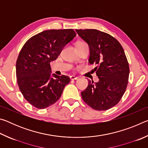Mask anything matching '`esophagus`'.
<instances>
[{"label":"esophagus","mask_w":148,"mask_h":148,"mask_svg":"<svg viewBox=\"0 0 148 148\" xmlns=\"http://www.w3.org/2000/svg\"><path fill=\"white\" fill-rule=\"evenodd\" d=\"M70 78H71V80H76L77 79V77L75 76H71V77H70Z\"/></svg>","instance_id":"34e87169"}]
</instances>
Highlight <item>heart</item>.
Segmentation results:
<instances>
[{
  "label": "heart",
  "mask_w": 148,
  "mask_h": 148,
  "mask_svg": "<svg viewBox=\"0 0 148 148\" xmlns=\"http://www.w3.org/2000/svg\"><path fill=\"white\" fill-rule=\"evenodd\" d=\"M86 44H87L86 42H82V41H79V42H77V43H76V47L82 46H84V45H86Z\"/></svg>",
  "instance_id": "b5f03b06"
}]
</instances>
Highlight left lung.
Wrapping results in <instances>:
<instances>
[{
	"mask_svg": "<svg viewBox=\"0 0 148 148\" xmlns=\"http://www.w3.org/2000/svg\"><path fill=\"white\" fill-rule=\"evenodd\" d=\"M76 31L89 45V62L97 64L95 69L99 79L98 82L88 80L82 99L94 110L110 109L120 101L128 84L129 66L123 48L114 37L99 30Z\"/></svg>",
	"mask_w": 148,
	"mask_h": 148,
	"instance_id": "obj_1",
	"label": "left lung"
}]
</instances>
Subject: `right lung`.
I'll list each match as a JSON object with an SVG mask.
<instances>
[{
  "label": "right lung",
  "instance_id": "1",
  "mask_svg": "<svg viewBox=\"0 0 148 148\" xmlns=\"http://www.w3.org/2000/svg\"><path fill=\"white\" fill-rule=\"evenodd\" d=\"M76 36L73 29H51L32 36L22 47L16 62L17 84L32 106L44 109L58 101L70 77L51 75L50 62Z\"/></svg>",
  "mask_w": 148,
  "mask_h": 148
}]
</instances>
